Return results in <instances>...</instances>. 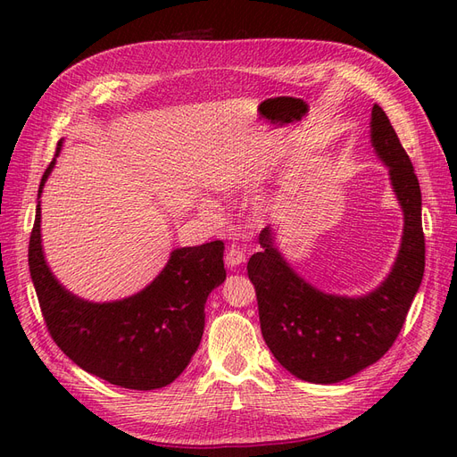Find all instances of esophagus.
Returning <instances> with one entry per match:
<instances>
[{
    "label": "esophagus",
    "mask_w": 457,
    "mask_h": 457,
    "mask_svg": "<svg viewBox=\"0 0 457 457\" xmlns=\"http://www.w3.org/2000/svg\"><path fill=\"white\" fill-rule=\"evenodd\" d=\"M244 262H245V255H244V252L240 250V247H237V245L228 247V252L225 255V265L228 269H237V267L244 265Z\"/></svg>",
    "instance_id": "obj_1"
}]
</instances>
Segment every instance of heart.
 Listing matches in <instances>:
<instances>
[{
  "label": "heart",
  "mask_w": 457,
  "mask_h": 457,
  "mask_svg": "<svg viewBox=\"0 0 457 457\" xmlns=\"http://www.w3.org/2000/svg\"><path fill=\"white\" fill-rule=\"evenodd\" d=\"M220 187H223V188H228V187H234V181H223V183H220Z\"/></svg>",
  "instance_id": "b5f03b06"
}]
</instances>
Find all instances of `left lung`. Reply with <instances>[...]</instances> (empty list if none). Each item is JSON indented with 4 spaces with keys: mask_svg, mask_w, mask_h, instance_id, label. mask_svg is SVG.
Instances as JSON below:
<instances>
[{
    "mask_svg": "<svg viewBox=\"0 0 457 457\" xmlns=\"http://www.w3.org/2000/svg\"><path fill=\"white\" fill-rule=\"evenodd\" d=\"M370 141L389 170L404 215L398 255L378 287L356 297L314 287L280 253L276 228L270 225L259 234L261 252L247 262L262 339L292 376L309 383H339L378 362L393 347L423 280L420 181L379 104L371 108Z\"/></svg>",
    "mask_w": 457,
    "mask_h": 457,
    "instance_id": "8db88e82",
    "label": "left lung"
}]
</instances>
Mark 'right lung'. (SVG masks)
<instances>
[{
  "label": "right lung",
  "instance_id": "1",
  "mask_svg": "<svg viewBox=\"0 0 457 457\" xmlns=\"http://www.w3.org/2000/svg\"><path fill=\"white\" fill-rule=\"evenodd\" d=\"M59 143L57 156L61 154ZM29 265L53 341L74 364L123 389L152 391L173 383L202 341L205 301L227 280L220 240L177 247L162 272L129 297L95 303L74 295L54 276L41 245V192Z\"/></svg>",
  "mask_w": 457,
  "mask_h": 457
}]
</instances>
